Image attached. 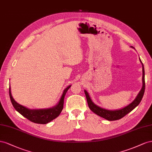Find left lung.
<instances>
[{"instance_id": "left-lung-1", "label": "left lung", "mask_w": 152, "mask_h": 152, "mask_svg": "<svg viewBox=\"0 0 152 152\" xmlns=\"http://www.w3.org/2000/svg\"><path fill=\"white\" fill-rule=\"evenodd\" d=\"M132 48L135 49L134 47L131 46ZM140 62L142 64V86L140 92L138 93L136 97L134 99V100L129 105L125 106L122 109L116 110H109L104 109L95 104L94 102L91 99L88 93L86 90H84L86 100H87L88 107L90 109V110L93 111L94 113L99 115V116L102 117L103 118H105L109 121H113V120H117L120 118H123L124 116L128 114L129 113L132 111L134 108L139 105V104L140 103L141 99L143 97V95L145 93V69L143 64L142 63L141 59L140 58Z\"/></svg>"}]
</instances>
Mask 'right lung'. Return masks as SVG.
I'll list each match as a JSON object with an SVG mask.
<instances>
[{
	"instance_id": "right-lung-1",
	"label": "right lung",
	"mask_w": 152,
	"mask_h": 152,
	"mask_svg": "<svg viewBox=\"0 0 152 152\" xmlns=\"http://www.w3.org/2000/svg\"><path fill=\"white\" fill-rule=\"evenodd\" d=\"M71 85L68 86L64 90L61 97H60L58 102L55 106L45 108V109H29L22 105L16 102L12 96L11 92V87L10 86V96L11 101L15 109L18 113L27 118L32 122L39 124H46L49 123L51 121L57 118L60 114V113L63 110L64 107V100L65 95L69 89Z\"/></svg>"
}]
</instances>
